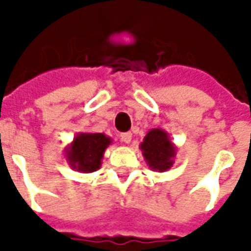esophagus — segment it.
Instances as JSON below:
<instances>
[{
    "label": "esophagus",
    "instance_id": "obj_1",
    "mask_svg": "<svg viewBox=\"0 0 251 251\" xmlns=\"http://www.w3.org/2000/svg\"><path fill=\"white\" fill-rule=\"evenodd\" d=\"M121 141L125 142V144H129V142L131 141V133H130V131L122 133V134H121Z\"/></svg>",
    "mask_w": 251,
    "mask_h": 251
}]
</instances>
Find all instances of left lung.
Segmentation results:
<instances>
[{
	"mask_svg": "<svg viewBox=\"0 0 251 251\" xmlns=\"http://www.w3.org/2000/svg\"><path fill=\"white\" fill-rule=\"evenodd\" d=\"M141 149L147 163L154 171L163 172L172 167V158L175 157L174 144L161 129L149 131L141 144Z\"/></svg>",
	"mask_w": 251,
	"mask_h": 251,
	"instance_id": "obj_1",
	"label": "left lung"
}]
</instances>
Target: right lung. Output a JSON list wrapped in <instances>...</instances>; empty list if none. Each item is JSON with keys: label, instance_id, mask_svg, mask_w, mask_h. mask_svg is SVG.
<instances>
[{"label": "right lung", "instance_id": "1", "mask_svg": "<svg viewBox=\"0 0 251 251\" xmlns=\"http://www.w3.org/2000/svg\"><path fill=\"white\" fill-rule=\"evenodd\" d=\"M109 137L102 133H82L74 140L67 152L72 168L82 172H94L99 168L103 152L110 145Z\"/></svg>", "mask_w": 251, "mask_h": 251}]
</instances>
